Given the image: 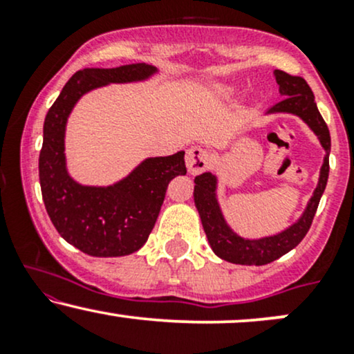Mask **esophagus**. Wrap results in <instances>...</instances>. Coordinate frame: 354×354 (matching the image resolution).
Here are the masks:
<instances>
[{"mask_svg": "<svg viewBox=\"0 0 354 354\" xmlns=\"http://www.w3.org/2000/svg\"><path fill=\"white\" fill-rule=\"evenodd\" d=\"M209 165V154L201 146H191L186 151V168L191 174L205 171Z\"/></svg>", "mask_w": 354, "mask_h": 354, "instance_id": "esophagus-1", "label": "esophagus"}]
</instances>
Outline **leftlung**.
<instances>
[{
  "label": "left lung",
  "instance_id": "left-lung-1",
  "mask_svg": "<svg viewBox=\"0 0 354 354\" xmlns=\"http://www.w3.org/2000/svg\"><path fill=\"white\" fill-rule=\"evenodd\" d=\"M274 78L276 83L279 84V93H281L283 100L268 109V113H291V115L301 118L304 123L315 131V135L319 138V143L323 145L326 156H324L323 166H321L318 186H316L303 216L281 233L261 239H245L238 236L226 225L216 200V176L214 174L203 173L194 178V205L200 213L203 228H205L211 250L221 259L234 263V265H268V263L281 258L295 246H298L310 231L313 218L318 209L321 194L326 188L328 174H330V129H328L323 116L319 115L318 108H316L315 95H313L311 88L308 86V83L301 76H291L281 70H274Z\"/></svg>",
  "mask_w": 354,
  "mask_h": 354
}]
</instances>
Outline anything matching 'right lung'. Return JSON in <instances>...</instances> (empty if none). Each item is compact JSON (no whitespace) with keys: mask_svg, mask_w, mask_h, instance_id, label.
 <instances>
[{"mask_svg":"<svg viewBox=\"0 0 354 354\" xmlns=\"http://www.w3.org/2000/svg\"><path fill=\"white\" fill-rule=\"evenodd\" d=\"M153 73L156 68L146 63L84 68L64 84L44 118L39 151L44 206L61 236L89 256H126L145 245L160 214L169 181L178 174H186L185 151L148 158L124 180L111 186H83L66 171L64 129L68 116L84 93L109 83L146 80Z\"/></svg>","mask_w":354,"mask_h":354,"instance_id":"add662e5","label":"right lung"}]
</instances>
